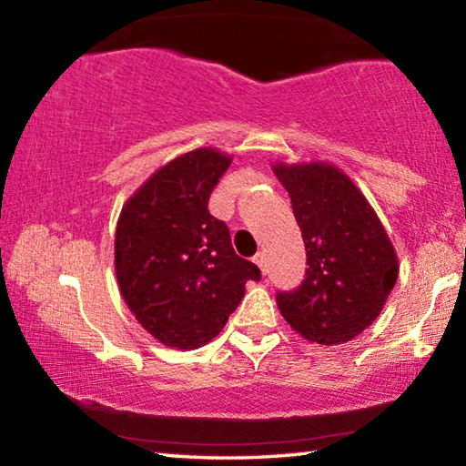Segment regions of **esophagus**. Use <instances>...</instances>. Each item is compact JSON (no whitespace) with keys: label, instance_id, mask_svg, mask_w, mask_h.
Here are the masks:
<instances>
[{"label":"esophagus","instance_id":"esophagus-1","mask_svg":"<svg viewBox=\"0 0 466 466\" xmlns=\"http://www.w3.org/2000/svg\"><path fill=\"white\" fill-rule=\"evenodd\" d=\"M252 261H255V263L258 265V269H261L263 273L267 271V265H265V255H263V252H257V255H255V258H252Z\"/></svg>","mask_w":466,"mask_h":466}]
</instances>
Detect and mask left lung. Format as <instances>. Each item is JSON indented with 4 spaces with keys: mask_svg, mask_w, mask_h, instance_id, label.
Returning <instances> with one entry per match:
<instances>
[{
    "mask_svg": "<svg viewBox=\"0 0 466 466\" xmlns=\"http://www.w3.org/2000/svg\"><path fill=\"white\" fill-rule=\"evenodd\" d=\"M306 247V279L278 294L281 317L306 341L339 345L382 312L399 278V258L380 218L335 164L275 162Z\"/></svg>",
    "mask_w": 466,
    "mask_h": 466,
    "instance_id": "1",
    "label": "left lung"
}]
</instances>
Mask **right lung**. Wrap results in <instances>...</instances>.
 I'll return each instance as SVG.
<instances>
[{"mask_svg":"<svg viewBox=\"0 0 466 466\" xmlns=\"http://www.w3.org/2000/svg\"><path fill=\"white\" fill-rule=\"evenodd\" d=\"M232 164L197 147L164 164L125 201L115 232V273L133 317L156 341L197 350L219 335L257 265L236 255L208 201Z\"/></svg>","mask_w":466,"mask_h":466,"instance_id":"obj_1","label":"right lung"}]
</instances>
